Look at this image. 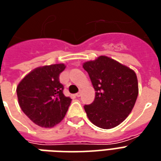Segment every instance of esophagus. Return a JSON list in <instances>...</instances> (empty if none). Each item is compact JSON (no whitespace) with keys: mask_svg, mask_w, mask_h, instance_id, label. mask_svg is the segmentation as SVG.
<instances>
[{"mask_svg":"<svg viewBox=\"0 0 161 161\" xmlns=\"http://www.w3.org/2000/svg\"><path fill=\"white\" fill-rule=\"evenodd\" d=\"M76 96H77V97H80V96H81V91H79V92H77V94H76Z\"/></svg>","mask_w":161,"mask_h":161,"instance_id":"34e87169","label":"esophagus"}]
</instances>
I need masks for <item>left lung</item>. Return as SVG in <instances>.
Instances as JSON below:
<instances>
[{
    "label": "left lung",
    "instance_id": "1",
    "mask_svg": "<svg viewBox=\"0 0 161 161\" xmlns=\"http://www.w3.org/2000/svg\"><path fill=\"white\" fill-rule=\"evenodd\" d=\"M96 91L94 102L84 106L89 120L98 128H113L131 113L139 93L134 70L107 56L83 64Z\"/></svg>",
    "mask_w": 161,
    "mask_h": 161
}]
</instances>
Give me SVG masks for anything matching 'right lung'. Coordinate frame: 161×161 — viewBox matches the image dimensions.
Masks as SVG:
<instances>
[{"mask_svg": "<svg viewBox=\"0 0 161 161\" xmlns=\"http://www.w3.org/2000/svg\"><path fill=\"white\" fill-rule=\"evenodd\" d=\"M64 64L35 68L26 75L17 86L19 107L31 121L42 128H53L64 117L70 104L63 93L59 74Z\"/></svg>", "mask_w": 161, "mask_h": 161, "instance_id": "obj_1", "label": "right lung"}]
</instances>
